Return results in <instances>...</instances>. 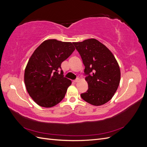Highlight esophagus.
<instances>
[{"instance_id": "esophagus-1", "label": "esophagus", "mask_w": 147, "mask_h": 147, "mask_svg": "<svg viewBox=\"0 0 147 147\" xmlns=\"http://www.w3.org/2000/svg\"><path fill=\"white\" fill-rule=\"evenodd\" d=\"M79 81H80V79H79V78H77V79L75 80H74V82L75 83H77V82H78Z\"/></svg>"}]
</instances>
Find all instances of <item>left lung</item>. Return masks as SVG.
I'll return each instance as SVG.
<instances>
[{
	"mask_svg": "<svg viewBox=\"0 0 147 147\" xmlns=\"http://www.w3.org/2000/svg\"><path fill=\"white\" fill-rule=\"evenodd\" d=\"M80 53L88 75L85 80L88 84L82 98L94 106L104 105L116 92L120 82L121 72L113 53L103 43L95 38L81 42H73Z\"/></svg>",
	"mask_w": 147,
	"mask_h": 147,
	"instance_id": "obj_1",
	"label": "left lung"
}]
</instances>
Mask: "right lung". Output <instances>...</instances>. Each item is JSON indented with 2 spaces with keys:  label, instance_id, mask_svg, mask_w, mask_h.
<instances>
[{
  "label": "right lung",
  "instance_id": "add662e5",
  "mask_svg": "<svg viewBox=\"0 0 147 147\" xmlns=\"http://www.w3.org/2000/svg\"><path fill=\"white\" fill-rule=\"evenodd\" d=\"M75 50L73 43L48 39L42 42L29 58L24 71L26 90L35 103L45 108L64 99L70 80L63 77L61 63Z\"/></svg>",
  "mask_w": 147,
  "mask_h": 147
}]
</instances>
